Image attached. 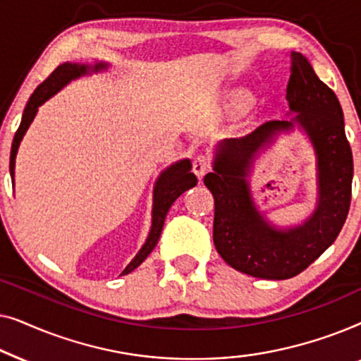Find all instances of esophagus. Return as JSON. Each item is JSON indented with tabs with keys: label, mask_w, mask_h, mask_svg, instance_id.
I'll use <instances>...</instances> for the list:
<instances>
[{
	"label": "esophagus",
	"mask_w": 361,
	"mask_h": 361,
	"mask_svg": "<svg viewBox=\"0 0 361 361\" xmlns=\"http://www.w3.org/2000/svg\"><path fill=\"white\" fill-rule=\"evenodd\" d=\"M210 166H212L210 157L200 154L195 157L194 162H192V171H194V174L199 177V179H202V177L210 171Z\"/></svg>",
	"instance_id": "1"
}]
</instances>
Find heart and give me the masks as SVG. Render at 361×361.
Returning <instances> with one entry per match:
<instances>
[{
  "instance_id": "b5f03b06",
  "label": "heart",
  "mask_w": 361,
  "mask_h": 361,
  "mask_svg": "<svg viewBox=\"0 0 361 361\" xmlns=\"http://www.w3.org/2000/svg\"><path fill=\"white\" fill-rule=\"evenodd\" d=\"M236 102H238V105H246V103L250 102V98L245 95V93H238V95H236Z\"/></svg>"
}]
</instances>
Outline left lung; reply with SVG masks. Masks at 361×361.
<instances>
[{
    "instance_id": "obj_1",
    "label": "left lung",
    "mask_w": 361,
    "mask_h": 361,
    "mask_svg": "<svg viewBox=\"0 0 361 361\" xmlns=\"http://www.w3.org/2000/svg\"><path fill=\"white\" fill-rule=\"evenodd\" d=\"M286 100L293 120L268 121L251 135L226 141L204 184L215 200L214 243L231 268L259 279H289L309 268L337 238L352 200L353 156L345 136L343 111L332 88L315 75L302 54H290ZM295 122L305 128L318 154L319 204L304 226L278 231L254 209L244 177L250 154L278 130Z\"/></svg>"
}]
</instances>
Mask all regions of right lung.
<instances>
[{"mask_svg": "<svg viewBox=\"0 0 361 361\" xmlns=\"http://www.w3.org/2000/svg\"><path fill=\"white\" fill-rule=\"evenodd\" d=\"M105 63H97L95 67L90 68L88 66H83V63H62L59 66L56 71H54L51 75H49L46 80H44L41 85H39L34 93L29 98L26 108H24L21 125H19L16 135L13 137V146H11V156H9V172H11V180L14 182V161H16L18 147L19 142H21L24 133L27 131L29 125H31L34 116H36L37 108L42 105L44 102L49 100L54 93H57L63 85H67L68 82L73 80V78L85 75L90 71L97 72L105 68ZM192 164L189 159H184L180 162H176L174 166L167 167V169L159 176V179L156 182L154 187V204H152V225L149 236H147L146 243L142 245L140 253L135 256V259L131 261L130 264L126 266L125 271L121 274L131 273L133 269H136L142 261H145L154 246L157 245V240H159L162 226H164V220L167 212H169L171 205L174 204L177 197L184 194L185 190H189L190 187L197 184V177L194 172H190Z\"/></svg>", "mask_w": 361, "mask_h": 361, "instance_id": "obj_1", "label": "right lung"}]
</instances>
